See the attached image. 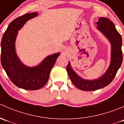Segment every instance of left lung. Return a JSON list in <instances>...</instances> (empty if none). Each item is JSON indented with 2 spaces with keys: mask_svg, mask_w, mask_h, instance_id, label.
Listing matches in <instances>:
<instances>
[{
  "mask_svg": "<svg viewBox=\"0 0 124 124\" xmlns=\"http://www.w3.org/2000/svg\"><path fill=\"white\" fill-rule=\"evenodd\" d=\"M97 29L109 41L111 44L110 63L104 74L98 78L86 80L80 77L71 67L70 62L67 67V71L72 83L77 88L85 91H92L99 89L109 85L115 77L117 70L122 62V38L113 22L106 17H100L97 22Z\"/></svg>",
  "mask_w": 124,
  "mask_h": 124,
  "instance_id": "obj_1",
  "label": "left lung"
}]
</instances>
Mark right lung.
<instances>
[{"label":"right lung","instance_id":"obj_1","mask_svg":"<svg viewBox=\"0 0 124 124\" xmlns=\"http://www.w3.org/2000/svg\"><path fill=\"white\" fill-rule=\"evenodd\" d=\"M37 16V12L27 13L12 21L1 41V64L9 78L17 87L32 91L39 89L46 84L51 70L60 55V53L49 55L33 67L24 65L17 56L15 43L18 31L27 21Z\"/></svg>","mask_w":124,"mask_h":124}]
</instances>
